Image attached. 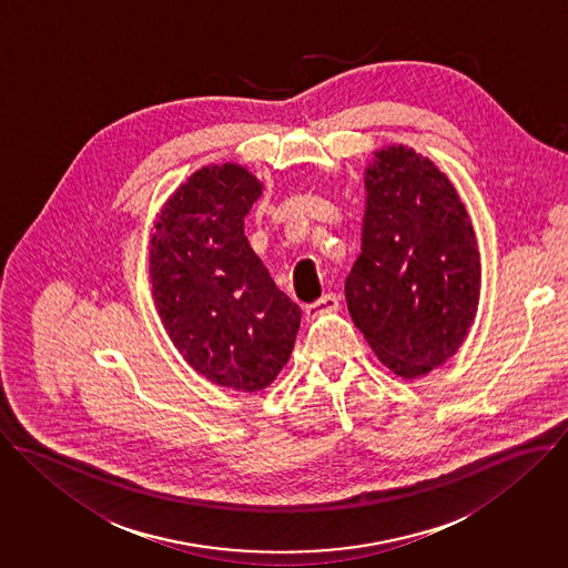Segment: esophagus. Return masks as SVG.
<instances>
[{
	"instance_id": "34e87169",
	"label": "esophagus",
	"mask_w": 568,
	"mask_h": 568,
	"mask_svg": "<svg viewBox=\"0 0 568 568\" xmlns=\"http://www.w3.org/2000/svg\"><path fill=\"white\" fill-rule=\"evenodd\" d=\"M338 307H341L338 296H336L334 292H329V294H325L323 298H318L316 303L307 305V307H305V314H307V318H316V316H323V314H332V312H336Z\"/></svg>"
}]
</instances>
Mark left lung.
Segmentation results:
<instances>
[{"label":"left lung","mask_w":568,"mask_h":568,"mask_svg":"<svg viewBox=\"0 0 568 568\" xmlns=\"http://www.w3.org/2000/svg\"><path fill=\"white\" fill-rule=\"evenodd\" d=\"M362 252L344 283L348 314L379 362L417 379L465 341L480 296L476 234L453 182L406 144L364 171Z\"/></svg>","instance_id":"8db88e82"}]
</instances>
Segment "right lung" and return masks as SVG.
<instances>
[{"label": "right lung", "mask_w": 568, "mask_h": 568, "mask_svg": "<svg viewBox=\"0 0 568 568\" xmlns=\"http://www.w3.org/2000/svg\"><path fill=\"white\" fill-rule=\"evenodd\" d=\"M263 184L241 164L195 171L160 209L149 241L151 296L175 348L209 382L256 393L287 364L301 307L243 234Z\"/></svg>", "instance_id": "right-lung-1"}]
</instances>
